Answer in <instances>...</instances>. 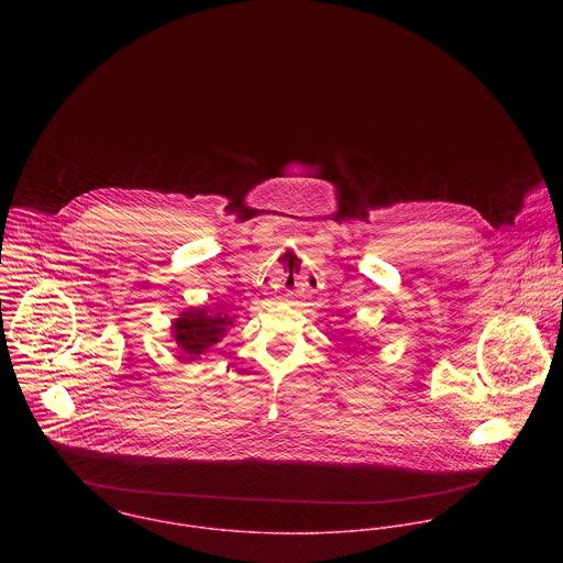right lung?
I'll return each mask as SVG.
<instances>
[{
  "label": "right lung",
  "instance_id": "right-lung-1",
  "mask_svg": "<svg viewBox=\"0 0 563 563\" xmlns=\"http://www.w3.org/2000/svg\"><path fill=\"white\" fill-rule=\"evenodd\" d=\"M232 322L228 314L188 310L181 314V319L173 322V333L188 360H197L201 353L212 351V346L225 335Z\"/></svg>",
  "mask_w": 563,
  "mask_h": 563
}]
</instances>
